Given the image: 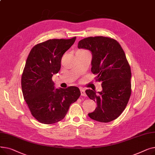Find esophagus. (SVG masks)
<instances>
[{
    "label": "esophagus",
    "mask_w": 155,
    "mask_h": 155,
    "mask_svg": "<svg viewBox=\"0 0 155 155\" xmlns=\"http://www.w3.org/2000/svg\"><path fill=\"white\" fill-rule=\"evenodd\" d=\"M80 92H81V95L82 96H84V97L87 96L86 93L83 88H80Z\"/></svg>",
    "instance_id": "1"
}]
</instances>
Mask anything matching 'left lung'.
Segmentation results:
<instances>
[{
  "label": "left lung",
  "instance_id": "1",
  "mask_svg": "<svg viewBox=\"0 0 155 155\" xmlns=\"http://www.w3.org/2000/svg\"><path fill=\"white\" fill-rule=\"evenodd\" d=\"M78 48L91 51V71L97 75L95 80L102 83L101 92L85 91L97 105L88 115L95 120L109 123L121 114L131 94V71L124 51L116 40L103 36L84 38Z\"/></svg>",
  "mask_w": 155,
  "mask_h": 155
}]
</instances>
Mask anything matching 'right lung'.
<instances>
[{"label":"right lung","mask_w":155,"mask_h":155,"mask_svg":"<svg viewBox=\"0 0 155 155\" xmlns=\"http://www.w3.org/2000/svg\"><path fill=\"white\" fill-rule=\"evenodd\" d=\"M75 39H49L35 45L28 55L21 78L22 91L31 114L41 123L62 120L81 95L77 87L55 88L52 80L60 70L63 54Z\"/></svg>","instance_id":"add662e5"}]
</instances>
